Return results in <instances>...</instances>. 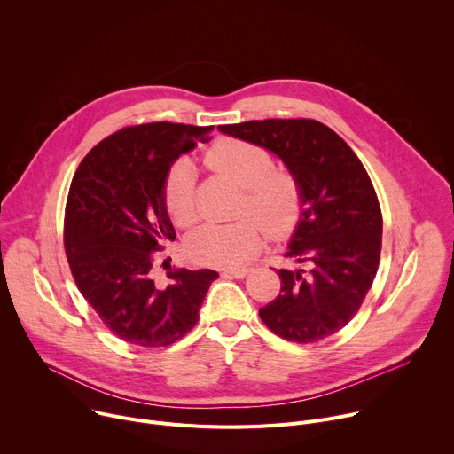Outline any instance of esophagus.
<instances>
[{
	"label": "esophagus",
	"instance_id": "1",
	"mask_svg": "<svg viewBox=\"0 0 454 454\" xmlns=\"http://www.w3.org/2000/svg\"><path fill=\"white\" fill-rule=\"evenodd\" d=\"M249 273L247 268H231V270H223L224 277H233V278H244Z\"/></svg>",
	"mask_w": 454,
	"mask_h": 454
}]
</instances>
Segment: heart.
<instances>
[{
  "instance_id": "obj_1",
  "label": "heart",
  "mask_w": 454,
  "mask_h": 454,
  "mask_svg": "<svg viewBox=\"0 0 454 454\" xmlns=\"http://www.w3.org/2000/svg\"><path fill=\"white\" fill-rule=\"evenodd\" d=\"M207 163L240 186L235 215L242 217L193 231L186 240L192 261L233 268L256 253L264 231L280 239L294 230L303 203L301 184L291 168L275 167L268 147L242 138H223L207 153ZM193 176L192 161L179 158L165 177L163 207L177 228H190L200 217Z\"/></svg>"
}]
</instances>
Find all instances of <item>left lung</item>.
Returning a JSON list of instances; mask_svg holds the SVG:
<instances>
[{"instance_id":"8db88e82","label":"left lung","mask_w":454,"mask_h":454,"mask_svg":"<svg viewBox=\"0 0 454 454\" xmlns=\"http://www.w3.org/2000/svg\"><path fill=\"white\" fill-rule=\"evenodd\" d=\"M219 131L278 154L301 184L303 208L277 270L280 294L258 310L264 325L293 343H317L357 314L382 246V214L361 160L331 127L310 118L219 125Z\"/></svg>"}]
</instances>
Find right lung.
I'll return each mask as SVG.
<instances>
[{"label":"right lung","instance_id":"add662e5","mask_svg":"<svg viewBox=\"0 0 454 454\" xmlns=\"http://www.w3.org/2000/svg\"><path fill=\"white\" fill-rule=\"evenodd\" d=\"M210 129L172 121L123 127L84 156L72 179L64 210L68 264L86 301L125 343L158 348L186 336L219 277L174 268L167 284L154 278L156 251L176 239L163 207L167 172L183 153L208 142Z\"/></svg>","mask_w":454,"mask_h":454}]
</instances>
